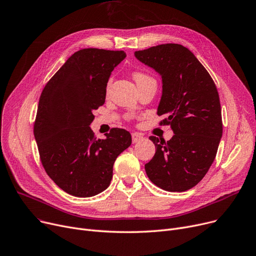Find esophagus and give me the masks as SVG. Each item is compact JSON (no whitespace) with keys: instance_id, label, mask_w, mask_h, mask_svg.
<instances>
[{"instance_id":"obj_1","label":"esophagus","mask_w":256,"mask_h":256,"mask_svg":"<svg viewBox=\"0 0 256 256\" xmlns=\"http://www.w3.org/2000/svg\"><path fill=\"white\" fill-rule=\"evenodd\" d=\"M142 139H143V136L141 134H139V132H132V141L134 144L140 142Z\"/></svg>"}]
</instances>
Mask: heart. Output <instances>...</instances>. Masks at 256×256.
<instances>
[{
  "label": "heart",
  "mask_w": 256,
  "mask_h": 256,
  "mask_svg": "<svg viewBox=\"0 0 256 256\" xmlns=\"http://www.w3.org/2000/svg\"><path fill=\"white\" fill-rule=\"evenodd\" d=\"M134 79L136 83L138 84V83H141V82H143V81H145V80L152 79V78H150L148 75H146V74H144V73L136 72V73H134Z\"/></svg>",
  "instance_id": "obj_1"
}]
</instances>
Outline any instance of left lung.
Returning <instances> with one entry per match:
<instances>
[{"label":"left lung","instance_id":"obj_1","mask_svg":"<svg viewBox=\"0 0 256 256\" xmlns=\"http://www.w3.org/2000/svg\"><path fill=\"white\" fill-rule=\"evenodd\" d=\"M134 56L162 77L160 124L174 136L166 142L151 136L156 154L145 164L152 183L166 192L192 188L207 174L222 137L221 107L217 88L208 71L192 51L168 43L136 51Z\"/></svg>","mask_w":256,"mask_h":256}]
</instances>
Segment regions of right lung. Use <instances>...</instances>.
I'll use <instances>...</instances> for the list:
<instances>
[{
    "mask_svg": "<svg viewBox=\"0 0 256 256\" xmlns=\"http://www.w3.org/2000/svg\"><path fill=\"white\" fill-rule=\"evenodd\" d=\"M124 51L81 49L62 66L41 94L34 124L41 162L66 194L90 198L110 185L117 156L132 144L130 134L112 128L96 140L92 111L104 105L107 83Z\"/></svg>",
    "mask_w": 256,
    "mask_h": 256,
    "instance_id": "obj_1",
    "label": "right lung"
}]
</instances>
